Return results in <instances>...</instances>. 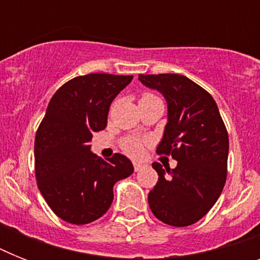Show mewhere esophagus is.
<instances>
[{
    "label": "esophagus",
    "instance_id": "obj_1",
    "mask_svg": "<svg viewBox=\"0 0 260 260\" xmlns=\"http://www.w3.org/2000/svg\"><path fill=\"white\" fill-rule=\"evenodd\" d=\"M147 165L146 163H143V162H134V167H135V170L136 171H140L143 170L144 167H146Z\"/></svg>",
    "mask_w": 260,
    "mask_h": 260
}]
</instances>
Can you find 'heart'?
I'll return each instance as SVG.
<instances>
[{"mask_svg": "<svg viewBox=\"0 0 260 260\" xmlns=\"http://www.w3.org/2000/svg\"><path fill=\"white\" fill-rule=\"evenodd\" d=\"M150 97H154V95H152V94H144V95L142 97V100L143 98H150ZM124 150H125L129 155H132V156H139V155H142L143 152L142 143L139 142V140H135V139L128 140V142L124 144Z\"/></svg>", "mask_w": 260, "mask_h": 260, "instance_id": "b5f03b06", "label": "heart"}]
</instances>
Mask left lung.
<instances>
[{
  "label": "left lung",
  "mask_w": 260,
  "mask_h": 260,
  "mask_svg": "<svg viewBox=\"0 0 260 260\" xmlns=\"http://www.w3.org/2000/svg\"><path fill=\"white\" fill-rule=\"evenodd\" d=\"M139 81L166 100L167 124L156 152L178 162L171 170L152 163L159 179L148 193V205L165 224L191 225L209 212L225 185L230 150L225 125L213 97L191 79L140 74Z\"/></svg>",
  "instance_id": "obj_1"
}]
</instances>
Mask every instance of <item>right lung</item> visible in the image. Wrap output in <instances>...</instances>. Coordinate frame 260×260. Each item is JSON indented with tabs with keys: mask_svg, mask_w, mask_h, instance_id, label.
<instances>
[{
	"mask_svg": "<svg viewBox=\"0 0 260 260\" xmlns=\"http://www.w3.org/2000/svg\"><path fill=\"white\" fill-rule=\"evenodd\" d=\"M132 75L89 74L52 95L35 139V173L40 193L58 217L82 225L106 213L113 186L134 173L121 154L108 160L91 152L94 132L105 129L110 104Z\"/></svg>",
	"mask_w": 260,
	"mask_h": 260,
	"instance_id": "right-lung-1",
	"label": "right lung"
}]
</instances>
